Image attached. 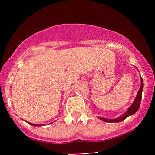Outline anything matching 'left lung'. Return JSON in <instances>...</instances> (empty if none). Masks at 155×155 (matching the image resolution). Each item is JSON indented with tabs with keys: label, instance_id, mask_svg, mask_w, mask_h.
<instances>
[{
	"label": "left lung",
	"instance_id": "1",
	"mask_svg": "<svg viewBox=\"0 0 155 155\" xmlns=\"http://www.w3.org/2000/svg\"><path fill=\"white\" fill-rule=\"evenodd\" d=\"M140 81H141V84H140V89L139 90H138V94H137L136 99H135L134 102H133L132 106H131L130 107L128 108V110L126 111V113H124V114H122V116L118 117V118L114 119V120H106V119L99 117L100 120L104 121V122H122V121H123L124 120H125L127 117H128L129 116H130V115H132L133 114L136 113V112L138 111V108H139L140 101H141L142 91H143V79H142L141 77H140Z\"/></svg>",
	"mask_w": 155,
	"mask_h": 155
}]
</instances>
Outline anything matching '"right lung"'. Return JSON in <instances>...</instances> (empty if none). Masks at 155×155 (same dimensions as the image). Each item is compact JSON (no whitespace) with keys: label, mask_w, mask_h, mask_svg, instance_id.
I'll return each instance as SVG.
<instances>
[{"label":"right lung","mask_w":155,"mask_h":155,"mask_svg":"<svg viewBox=\"0 0 155 155\" xmlns=\"http://www.w3.org/2000/svg\"><path fill=\"white\" fill-rule=\"evenodd\" d=\"M28 123L31 124V125H33V126H38V124H32V123H31V122H28ZM38 126H40V125H38Z\"/></svg>","instance_id":"1"}]
</instances>
